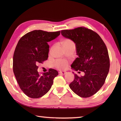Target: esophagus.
I'll list each match as a JSON object with an SVG mask.
<instances>
[{"instance_id": "34e87169", "label": "esophagus", "mask_w": 121, "mask_h": 121, "mask_svg": "<svg viewBox=\"0 0 121 121\" xmlns=\"http://www.w3.org/2000/svg\"><path fill=\"white\" fill-rule=\"evenodd\" d=\"M59 73H60V74H63V75H65V74H67V72H65V71H63V72H60Z\"/></svg>"}]
</instances>
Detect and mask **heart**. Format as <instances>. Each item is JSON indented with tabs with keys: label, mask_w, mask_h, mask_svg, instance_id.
<instances>
[{
	"label": "heart",
	"mask_w": 121,
	"mask_h": 121,
	"mask_svg": "<svg viewBox=\"0 0 121 121\" xmlns=\"http://www.w3.org/2000/svg\"><path fill=\"white\" fill-rule=\"evenodd\" d=\"M61 44L64 47V48H68V47H75V44L73 42L72 40L70 39H64L63 40H61L60 42ZM53 49V47L51 48L50 50V52H52V50ZM54 67L58 69H66L68 67V63L65 60H57L54 62Z\"/></svg>",
	"instance_id": "1"
}]
</instances>
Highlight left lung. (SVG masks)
Returning <instances> with one entry per match:
<instances>
[{
	"instance_id": "obj_1",
	"label": "left lung",
	"mask_w": 121,
	"mask_h": 121,
	"mask_svg": "<svg viewBox=\"0 0 121 121\" xmlns=\"http://www.w3.org/2000/svg\"><path fill=\"white\" fill-rule=\"evenodd\" d=\"M61 33L76 44L78 57L72 64V68L85 73L82 77L75 74L69 87L81 97L92 96L103 86L109 72L110 63L107 46L97 33L84 27L63 30Z\"/></svg>"
}]
</instances>
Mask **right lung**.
<instances>
[{
    "instance_id": "add662e5",
    "label": "right lung",
    "mask_w": 121,
    "mask_h": 121,
    "mask_svg": "<svg viewBox=\"0 0 121 121\" xmlns=\"http://www.w3.org/2000/svg\"><path fill=\"white\" fill-rule=\"evenodd\" d=\"M60 33V31L34 30L24 35L18 42L13 56V71L21 89L27 96L38 98L44 95L58 75V72L53 69L40 74L37 65L47 60L49 48L47 42Z\"/></svg>"
}]
</instances>
